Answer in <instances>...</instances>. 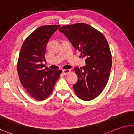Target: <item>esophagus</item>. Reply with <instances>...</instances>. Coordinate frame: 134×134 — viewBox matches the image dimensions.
Masks as SVG:
<instances>
[{
  "mask_svg": "<svg viewBox=\"0 0 134 134\" xmlns=\"http://www.w3.org/2000/svg\"><path fill=\"white\" fill-rule=\"evenodd\" d=\"M71 70L69 69H67V70H63V72L64 75H67V74H69V72H70Z\"/></svg>",
  "mask_w": 134,
  "mask_h": 134,
  "instance_id": "esophagus-1",
  "label": "esophagus"
}]
</instances>
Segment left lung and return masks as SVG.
Masks as SVG:
<instances>
[{
  "instance_id": "8db88e82",
  "label": "left lung",
  "mask_w": 134,
  "mask_h": 134,
  "mask_svg": "<svg viewBox=\"0 0 134 134\" xmlns=\"http://www.w3.org/2000/svg\"><path fill=\"white\" fill-rule=\"evenodd\" d=\"M59 31L63 33L75 49L81 52L86 65L74 69L78 81L74 90L80 99L90 101L101 93L107 84L112 65L108 43L104 36L86 23L64 26Z\"/></svg>"
}]
</instances>
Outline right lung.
<instances>
[{
    "mask_svg": "<svg viewBox=\"0 0 134 134\" xmlns=\"http://www.w3.org/2000/svg\"><path fill=\"white\" fill-rule=\"evenodd\" d=\"M59 25L41 26L24 42L18 62V72L21 84L36 100H44L50 96L62 73L59 70L44 69L46 46Z\"/></svg>",
    "mask_w": 134,
    "mask_h": 134,
    "instance_id": "add662e5",
    "label": "right lung"
}]
</instances>
